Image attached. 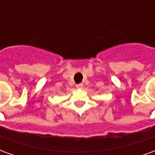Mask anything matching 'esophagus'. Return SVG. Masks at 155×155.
Segmentation results:
<instances>
[{"mask_svg":"<svg viewBox=\"0 0 155 155\" xmlns=\"http://www.w3.org/2000/svg\"><path fill=\"white\" fill-rule=\"evenodd\" d=\"M76 87H77L78 89H82V88H83V84H76Z\"/></svg>","mask_w":155,"mask_h":155,"instance_id":"esophagus-1","label":"esophagus"}]
</instances>
